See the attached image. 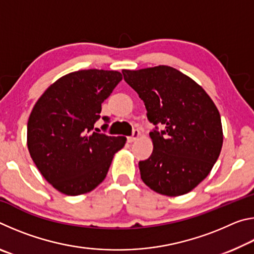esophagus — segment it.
Masks as SVG:
<instances>
[{
	"label": "esophagus",
	"mask_w": 254,
	"mask_h": 254,
	"mask_svg": "<svg viewBox=\"0 0 254 254\" xmlns=\"http://www.w3.org/2000/svg\"><path fill=\"white\" fill-rule=\"evenodd\" d=\"M140 136H141V132H140L139 130H134V131H133L132 136H128V137H127V142H128V143L134 142V141H136L137 139H139Z\"/></svg>",
	"instance_id": "1"
}]
</instances>
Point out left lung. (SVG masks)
<instances>
[{"label": "left lung", "mask_w": 254, "mask_h": 254, "mask_svg": "<svg viewBox=\"0 0 254 254\" xmlns=\"http://www.w3.org/2000/svg\"><path fill=\"white\" fill-rule=\"evenodd\" d=\"M139 94L149 121L163 131L150 133L151 156L139 162L142 182L165 196L191 191L207 177L223 145L221 115L200 85L169 66L123 69Z\"/></svg>", "instance_id": "obj_1"}]
</instances>
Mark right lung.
<instances>
[{
  "label": "right lung",
  "instance_id": "1",
  "mask_svg": "<svg viewBox=\"0 0 254 254\" xmlns=\"http://www.w3.org/2000/svg\"><path fill=\"white\" fill-rule=\"evenodd\" d=\"M121 80L117 70L69 72L34 104L28 120V150L44 178L63 194L78 196L95 189L126 144V136L93 132L102 103Z\"/></svg>",
  "mask_w": 254,
  "mask_h": 254
}]
</instances>
